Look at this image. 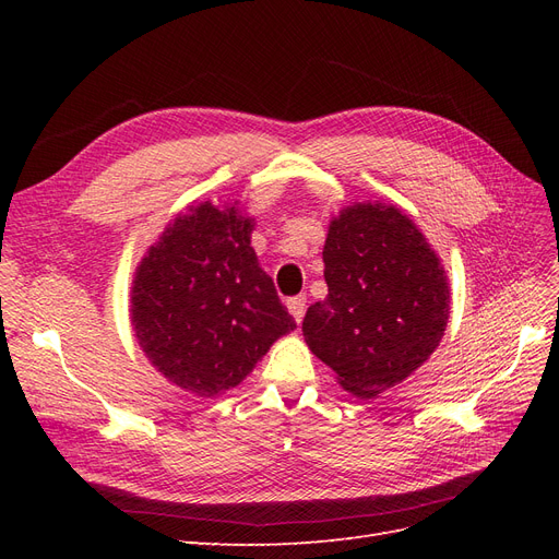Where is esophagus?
I'll return each mask as SVG.
<instances>
[{
  "label": "esophagus",
  "instance_id": "34e87169",
  "mask_svg": "<svg viewBox=\"0 0 559 559\" xmlns=\"http://www.w3.org/2000/svg\"><path fill=\"white\" fill-rule=\"evenodd\" d=\"M306 306H308V296L306 294H298V296L286 300V308H289V312L294 314V319L298 321V324L302 321V314H306Z\"/></svg>",
  "mask_w": 559,
  "mask_h": 559
}]
</instances>
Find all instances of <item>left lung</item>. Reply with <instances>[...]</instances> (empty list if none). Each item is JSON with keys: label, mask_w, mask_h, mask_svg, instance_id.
Masks as SVG:
<instances>
[{"label": "left lung", "mask_w": 559, "mask_h": 559, "mask_svg": "<svg viewBox=\"0 0 559 559\" xmlns=\"http://www.w3.org/2000/svg\"><path fill=\"white\" fill-rule=\"evenodd\" d=\"M329 296L308 308V347L347 392L370 399L425 364L448 326L445 270L396 207L352 205L324 245Z\"/></svg>", "instance_id": "1"}]
</instances>
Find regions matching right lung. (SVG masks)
Wrapping results in <instances>:
<instances>
[{"label": "right lung", "mask_w": 559, "mask_h": 559, "mask_svg": "<svg viewBox=\"0 0 559 559\" xmlns=\"http://www.w3.org/2000/svg\"><path fill=\"white\" fill-rule=\"evenodd\" d=\"M251 218L202 202L177 216L132 282V329L160 373L198 396L240 384L296 329L251 249Z\"/></svg>", "instance_id": "add662e5"}]
</instances>
